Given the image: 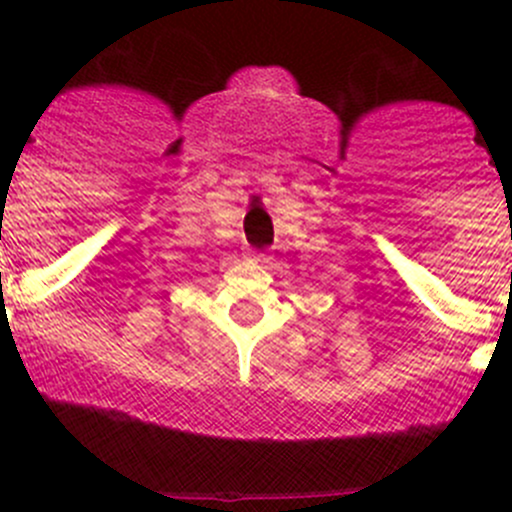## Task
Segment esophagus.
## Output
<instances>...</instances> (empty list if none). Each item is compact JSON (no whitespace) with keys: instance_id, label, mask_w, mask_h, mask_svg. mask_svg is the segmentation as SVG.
Segmentation results:
<instances>
[{"instance_id":"obj_1","label":"esophagus","mask_w":512,"mask_h":512,"mask_svg":"<svg viewBox=\"0 0 512 512\" xmlns=\"http://www.w3.org/2000/svg\"><path fill=\"white\" fill-rule=\"evenodd\" d=\"M250 260H252V262H257V265H267V262H270V257L262 255V252H252Z\"/></svg>"}]
</instances>
